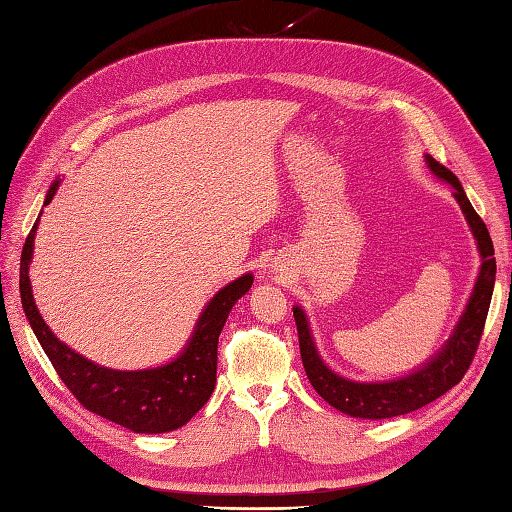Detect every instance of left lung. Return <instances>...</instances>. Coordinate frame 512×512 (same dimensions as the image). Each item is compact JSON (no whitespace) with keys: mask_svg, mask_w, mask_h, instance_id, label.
<instances>
[{"mask_svg":"<svg viewBox=\"0 0 512 512\" xmlns=\"http://www.w3.org/2000/svg\"><path fill=\"white\" fill-rule=\"evenodd\" d=\"M426 163H429V168L437 179L453 185L455 201L462 207L468 227H471L477 241L479 256H482V267H479L473 294L468 298V305L460 322L455 325L453 336L446 340L444 347L437 351L431 360H426L420 369L406 373L404 378H395L389 382H353L342 378L338 373H333L327 364L322 362L314 338H311L305 311L298 305L294 307L300 358L302 364H305L311 387H314L320 398L327 400L333 409H338L351 417H362V420H387V417L417 411L440 398L448 389H453L455 384L464 378V373L471 367V362L475 358L477 344L482 340L484 322L488 316L490 298H493L497 265L488 229L482 218H479V214L473 210V205L466 198L464 187L457 181V176L448 168H444L442 163H437L429 154H426Z\"/></svg>","mask_w":512,"mask_h":512,"instance_id":"1","label":"left lung"}]
</instances>
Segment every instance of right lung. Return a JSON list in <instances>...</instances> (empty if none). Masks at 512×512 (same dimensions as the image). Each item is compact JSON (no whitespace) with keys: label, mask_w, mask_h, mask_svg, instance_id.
Instances as JSON below:
<instances>
[{"label":"right lung","mask_w":512,"mask_h":512,"mask_svg":"<svg viewBox=\"0 0 512 512\" xmlns=\"http://www.w3.org/2000/svg\"><path fill=\"white\" fill-rule=\"evenodd\" d=\"M59 181L50 185L44 205L52 201ZM39 218L24 243L22 265H19V291H22L24 314L33 327L35 336L46 351L52 367L70 393L106 420L121 424L134 433H168L181 429L210 400L216 384V351L218 336L225 327L229 311L243 298L254 283L252 274L236 278L225 285L207 302L203 314L198 316L190 342L185 344L181 356L156 369L143 371H117L90 362L79 356L68 344L61 342L48 329L39 316L33 287H30L28 267L35 249Z\"/></svg>","instance_id":"right-lung-1"}]
</instances>
